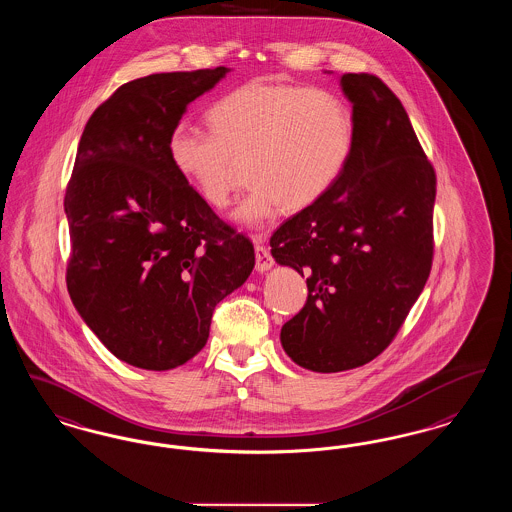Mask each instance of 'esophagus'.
<instances>
[{
    "instance_id": "1",
    "label": "esophagus",
    "mask_w": 512,
    "mask_h": 512,
    "mask_svg": "<svg viewBox=\"0 0 512 512\" xmlns=\"http://www.w3.org/2000/svg\"><path fill=\"white\" fill-rule=\"evenodd\" d=\"M253 244H255V268H257V272L263 274V272L272 268L274 261H272L268 249L263 246V236H255Z\"/></svg>"
}]
</instances>
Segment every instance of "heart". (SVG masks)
Listing matches in <instances>:
<instances>
[{"label": "heart", "mask_w": 512, "mask_h": 512, "mask_svg": "<svg viewBox=\"0 0 512 512\" xmlns=\"http://www.w3.org/2000/svg\"><path fill=\"white\" fill-rule=\"evenodd\" d=\"M213 133L175 123L167 156L205 204H230L238 164L247 160L249 194L232 213L257 228L284 207L320 202L343 175L354 122L348 104L328 89L297 83L253 82L232 89L209 112Z\"/></svg>", "instance_id": "heart-1"}]
</instances>
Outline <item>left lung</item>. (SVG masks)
I'll return each instance as SVG.
<instances>
[{"label": "left lung", "mask_w": 512, "mask_h": 512, "mask_svg": "<svg viewBox=\"0 0 512 512\" xmlns=\"http://www.w3.org/2000/svg\"><path fill=\"white\" fill-rule=\"evenodd\" d=\"M350 160L328 194L270 238L278 265L307 276V303L280 341L301 368L335 373L389 347L427 284L436 177L408 112L385 83L343 74Z\"/></svg>", "instance_id": "obj_1"}]
</instances>
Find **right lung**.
Instances as JSON below:
<instances>
[{
    "mask_svg": "<svg viewBox=\"0 0 512 512\" xmlns=\"http://www.w3.org/2000/svg\"><path fill=\"white\" fill-rule=\"evenodd\" d=\"M230 68L150 74L101 104L83 129L64 213L68 293L104 347L135 368L183 366L215 307L244 286L251 242L175 171L167 137Z\"/></svg>",
    "mask_w": 512,
    "mask_h": 512,
    "instance_id": "1",
    "label": "right lung"
}]
</instances>
